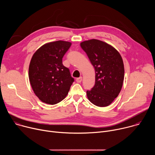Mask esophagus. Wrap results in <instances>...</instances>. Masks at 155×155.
<instances>
[{"mask_svg":"<svg viewBox=\"0 0 155 155\" xmlns=\"http://www.w3.org/2000/svg\"><path fill=\"white\" fill-rule=\"evenodd\" d=\"M81 81H82V77H79V78H77L76 79V81H77V83H81Z\"/></svg>","mask_w":155,"mask_h":155,"instance_id":"esophagus-1","label":"esophagus"}]
</instances>
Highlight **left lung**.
<instances>
[{
	"instance_id": "obj_1",
	"label": "left lung",
	"mask_w": 155,
	"mask_h": 155,
	"mask_svg": "<svg viewBox=\"0 0 155 155\" xmlns=\"http://www.w3.org/2000/svg\"><path fill=\"white\" fill-rule=\"evenodd\" d=\"M80 46L95 69V84L86 91L87 99L98 107L111 104L121 91L124 76L123 59L109 44L97 40H86Z\"/></svg>"
}]
</instances>
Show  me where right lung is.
<instances>
[{
    "label": "right lung",
    "mask_w": 155,
    "mask_h": 155,
    "mask_svg": "<svg viewBox=\"0 0 155 155\" xmlns=\"http://www.w3.org/2000/svg\"><path fill=\"white\" fill-rule=\"evenodd\" d=\"M71 44L62 40L47 43L32 57L30 83L35 94L44 103L54 105L62 101L74 81L69 69L62 64V58Z\"/></svg>",
    "instance_id": "add662e5"
}]
</instances>
